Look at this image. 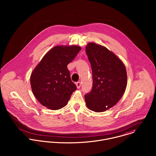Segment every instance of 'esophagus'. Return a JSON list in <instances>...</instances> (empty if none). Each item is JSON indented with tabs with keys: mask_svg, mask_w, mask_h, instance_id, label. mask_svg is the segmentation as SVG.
<instances>
[{
	"mask_svg": "<svg viewBox=\"0 0 156 156\" xmlns=\"http://www.w3.org/2000/svg\"><path fill=\"white\" fill-rule=\"evenodd\" d=\"M76 87H77V88L78 89L80 88V87H81V82H77V83H76Z\"/></svg>",
	"mask_w": 156,
	"mask_h": 156,
	"instance_id": "obj_1",
	"label": "esophagus"
}]
</instances>
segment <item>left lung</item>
<instances>
[{
    "label": "left lung",
    "mask_w": 156,
    "mask_h": 156,
    "mask_svg": "<svg viewBox=\"0 0 156 156\" xmlns=\"http://www.w3.org/2000/svg\"><path fill=\"white\" fill-rule=\"evenodd\" d=\"M92 72V88L85 95L88 108L105 111L115 105L124 94L127 82L123 62L106 47L89 43L86 47Z\"/></svg>",
    "instance_id": "8db88e82"
}]
</instances>
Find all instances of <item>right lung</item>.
I'll use <instances>...</instances> for the list:
<instances>
[{
    "label": "right lung",
    "mask_w": 156,
    "mask_h": 156,
    "mask_svg": "<svg viewBox=\"0 0 156 156\" xmlns=\"http://www.w3.org/2000/svg\"><path fill=\"white\" fill-rule=\"evenodd\" d=\"M81 47L58 45L49 50L30 76V85L35 98L45 107L58 110L66 106L77 89L71 81L67 65L72 62Z\"/></svg>",
    "instance_id": "obj_1"
}]
</instances>
